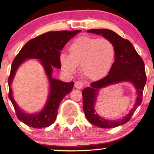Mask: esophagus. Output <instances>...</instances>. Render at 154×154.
Returning a JSON list of instances; mask_svg holds the SVG:
<instances>
[{
    "mask_svg": "<svg viewBox=\"0 0 154 154\" xmlns=\"http://www.w3.org/2000/svg\"><path fill=\"white\" fill-rule=\"evenodd\" d=\"M75 87L79 90L82 89L83 87H84V83L82 81H77V82H75Z\"/></svg>",
    "mask_w": 154,
    "mask_h": 154,
    "instance_id": "esophagus-1",
    "label": "esophagus"
}]
</instances>
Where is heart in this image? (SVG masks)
I'll list each match as a JSON object with an SVG mask.
<instances>
[{
  "instance_id": "b5f03b06",
  "label": "heart",
  "mask_w": 154,
  "mask_h": 154,
  "mask_svg": "<svg viewBox=\"0 0 154 154\" xmlns=\"http://www.w3.org/2000/svg\"><path fill=\"white\" fill-rule=\"evenodd\" d=\"M69 51L70 55H60L63 69L72 75L80 65L83 75L91 81L99 80L106 76L116 57L114 44L109 39L96 37H79L71 43Z\"/></svg>"
}]
</instances>
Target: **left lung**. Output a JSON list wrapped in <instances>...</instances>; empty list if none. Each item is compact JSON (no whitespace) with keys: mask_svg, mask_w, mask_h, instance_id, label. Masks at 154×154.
<instances>
[{"mask_svg":"<svg viewBox=\"0 0 154 154\" xmlns=\"http://www.w3.org/2000/svg\"><path fill=\"white\" fill-rule=\"evenodd\" d=\"M88 32L101 35L111 40L115 45L116 57L108 75L100 80L91 83L90 87L82 91L83 110L87 119L92 125L100 128H114L128 122L142 103L143 93L146 83L144 62L132 44L114 32L106 29H93ZM122 82L132 83L137 91V98L134 108L129 114L120 120H108L100 118L95 113L94 108L98 91L100 88Z\"/></svg>","mask_w":154,"mask_h":154,"instance_id":"left-lung-1","label":"left lung"}]
</instances>
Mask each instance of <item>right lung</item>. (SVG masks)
Segmentation results:
<instances>
[{
	"label": "right lung",
	"instance_id": "1",
	"mask_svg": "<svg viewBox=\"0 0 154 154\" xmlns=\"http://www.w3.org/2000/svg\"><path fill=\"white\" fill-rule=\"evenodd\" d=\"M81 30L52 31L39 35L29 40L17 55L11 64L8 79L9 93L8 98L14 107L17 118L27 126L33 128L49 127L54 122L58 114V109L64 96L72 91L74 82H64L54 79L52 73L54 67L60 69L59 57L61 51L70 39ZM27 58L39 59L43 65L50 84V93L43 110L38 114L29 115L19 109L13 99L10 84L15 72L23 61Z\"/></svg>",
	"mask_w": 154,
	"mask_h": 154
}]
</instances>
